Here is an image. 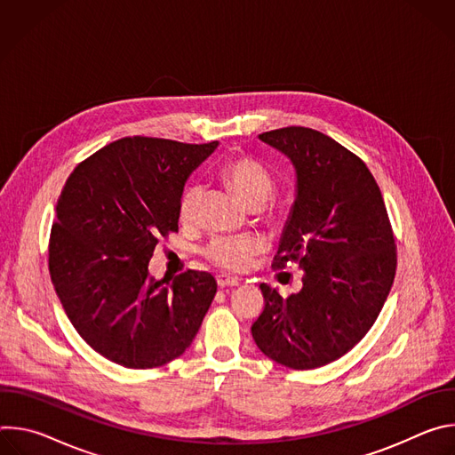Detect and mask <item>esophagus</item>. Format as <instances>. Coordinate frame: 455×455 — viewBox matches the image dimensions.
Masks as SVG:
<instances>
[{
  "label": "esophagus",
  "mask_w": 455,
  "mask_h": 455,
  "mask_svg": "<svg viewBox=\"0 0 455 455\" xmlns=\"http://www.w3.org/2000/svg\"><path fill=\"white\" fill-rule=\"evenodd\" d=\"M216 281H218V284L221 286V288H225V286H237L239 284V279L237 277H234V275H230V274H218L216 275Z\"/></svg>",
  "instance_id": "34e87169"
}]
</instances>
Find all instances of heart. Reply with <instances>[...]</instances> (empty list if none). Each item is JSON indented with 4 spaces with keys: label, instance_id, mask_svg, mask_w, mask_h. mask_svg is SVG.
I'll list each match as a JSON object with an SVG mask.
<instances>
[{
    "label": "heart",
    "instance_id": "b5f03b06",
    "mask_svg": "<svg viewBox=\"0 0 455 455\" xmlns=\"http://www.w3.org/2000/svg\"><path fill=\"white\" fill-rule=\"evenodd\" d=\"M223 176L250 204L255 198H268L274 188V176L259 160L248 155H232L221 164ZM202 198V187L190 183L183 188L178 202V216L183 223L196 218ZM263 250L261 239L251 235L218 234L212 235L204 246V255L211 263L223 270L241 272L250 267L253 255Z\"/></svg>",
    "mask_w": 455,
    "mask_h": 455
}]
</instances>
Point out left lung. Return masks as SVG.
Segmentation results:
<instances>
[{
  "label": "left lung",
  "mask_w": 455,
  "mask_h": 455,
  "mask_svg": "<svg viewBox=\"0 0 455 455\" xmlns=\"http://www.w3.org/2000/svg\"><path fill=\"white\" fill-rule=\"evenodd\" d=\"M259 139L288 155L297 171L295 204L272 268L295 263L304 275L302 290L290 297L261 284L265 307L251 337L281 365L316 369L372 328L396 275L395 232L374 176L337 140L302 125Z\"/></svg>",
  "instance_id": "obj_1"
}]
</instances>
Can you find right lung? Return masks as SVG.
I'll use <instances>...</instances> for the list:
<instances>
[{"instance_id":"add662e5","label":"right lung","mask_w":455,"mask_h":455,"mask_svg":"<svg viewBox=\"0 0 455 455\" xmlns=\"http://www.w3.org/2000/svg\"><path fill=\"white\" fill-rule=\"evenodd\" d=\"M218 142L125 137L83 160L64 183L48 243L55 293L81 339L127 369H155L196 337L218 284L209 272L149 277L178 232L185 180Z\"/></svg>"}]
</instances>
